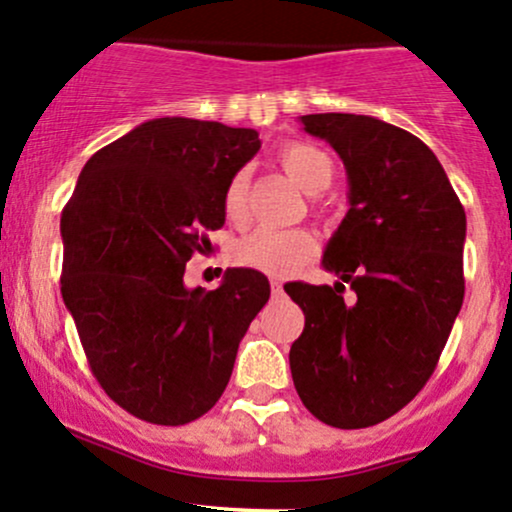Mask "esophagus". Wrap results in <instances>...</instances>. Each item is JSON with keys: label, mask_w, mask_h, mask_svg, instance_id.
<instances>
[{"label": "esophagus", "mask_w": 512, "mask_h": 512, "mask_svg": "<svg viewBox=\"0 0 512 512\" xmlns=\"http://www.w3.org/2000/svg\"><path fill=\"white\" fill-rule=\"evenodd\" d=\"M272 297H279V294H282V282H279V279H272Z\"/></svg>", "instance_id": "esophagus-1"}]
</instances>
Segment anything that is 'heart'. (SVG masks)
<instances>
[{
	"label": "heart",
	"instance_id": "b5f03b06",
	"mask_svg": "<svg viewBox=\"0 0 512 512\" xmlns=\"http://www.w3.org/2000/svg\"><path fill=\"white\" fill-rule=\"evenodd\" d=\"M279 164L289 179L306 193H321L331 186L333 159L321 147L306 142H289L277 152ZM247 196H250V174L247 169L230 176L223 193V211L230 223H242L247 215ZM319 250L314 233L304 228H257L245 235L233 250V260L240 267L255 270L270 277H284L309 262Z\"/></svg>",
	"mask_w": 512,
	"mask_h": 512
}]
</instances>
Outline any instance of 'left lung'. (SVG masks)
Returning a JSON list of instances; mask_svg holds the SVG:
<instances>
[{"mask_svg":"<svg viewBox=\"0 0 512 512\" xmlns=\"http://www.w3.org/2000/svg\"><path fill=\"white\" fill-rule=\"evenodd\" d=\"M301 125L343 159L351 208L321 260L341 282L284 287L306 316L289 351L294 387L321 422L373 427L437 368L464 304L466 213L432 149L405 129L343 112Z\"/></svg>","mask_w":512,"mask_h":512,"instance_id":"1","label":"left lung"}]
</instances>
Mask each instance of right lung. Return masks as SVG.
I'll return each mask as SVG.
<instances>
[{"label":"right lung","instance_id":"1","mask_svg":"<svg viewBox=\"0 0 512 512\" xmlns=\"http://www.w3.org/2000/svg\"><path fill=\"white\" fill-rule=\"evenodd\" d=\"M255 129L159 117L88 159L61 213V294L90 370L134 417L179 427L223 395L238 346L270 299L262 272L186 289V262L223 228L230 176Z\"/></svg>","mask_w":512,"mask_h":512}]
</instances>
